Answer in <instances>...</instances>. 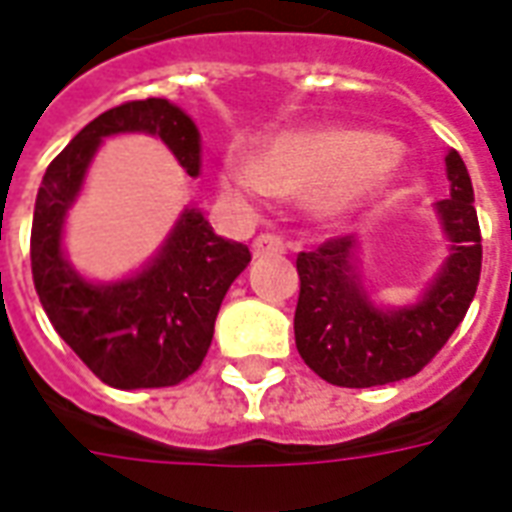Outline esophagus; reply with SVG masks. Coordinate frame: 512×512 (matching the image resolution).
<instances>
[{"mask_svg":"<svg viewBox=\"0 0 512 512\" xmlns=\"http://www.w3.org/2000/svg\"><path fill=\"white\" fill-rule=\"evenodd\" d=\"M285 252V241L282 238L271 236V233H260L252 241V255L255 257H268V255H282Z\"/></svg>","mask_w":512,"mask_h":512,"instance_id":"34e87169","label":"esophagus"}]
</instances>
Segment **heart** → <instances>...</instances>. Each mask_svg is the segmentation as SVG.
Returning a JSON list of instances; mask_svg holds the SVG:
<instances>
[{
	"instance_id": "obj_1",
	"label": "heart",
	"mask_w": 512,
	"mask_h": 512,
	"mask_svg": "<svg viewBox=\"0 0 512 512\" xmlns=\"http://www.w3.org/2000/svg\"><path fill=\"white\" fill-rule=\"evenodd\" d=\"M396 179L399 157L391 138L366 130H309L274 138L225 184L241 198L312 192L317 211L336 219Z\"/></svg>"
}]
</instances>
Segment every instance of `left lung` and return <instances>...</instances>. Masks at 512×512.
<instances>
[{
	"mask_svg": "<svg viewBox=\"0 0 512 512\" xmlns=\"http://www.w3.org/2000/svg\"><path fill=\"white\" fill-rule=\"evenodd\" d=\"M450 198L437 214L450 255L418 304L380 309L355 271L358 238L339 236L295 260L301 293L295 306V347L304 363L339 388H372L407 380L448 342L464 320L480 282L475 192L467 165L450 149L445 157Z\"/></svg>",
	"mask_w": 512,
	"mask_h": 512,
	"instance_id": "8db88e82",
	"label": "left lung"
}]
</instances>
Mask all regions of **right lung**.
Instances as JSON below:
<instances>
[{
  "mask_svg": "<svg viewBox=\"0 0 512 512\" xmlns=\"http://www.w3.org/2000/svg\"><path fill=\"white\" fill-rule=\"evenodd\" d=\"M146 132L200 176V132L179 105L149 97L100 113L45 170L32 219V279L48 320L105 385L168 388L200 369L227 287L249 249L217 236L198 208H184L157 257L135 276L94 285L62 249L64 217L78 198L102 138Z\"/></svg>",
  "mask_w": 512,
  "mask_h": 512,
  "instance_id": "1",
  "label": "right lung"
}]
</instances>
